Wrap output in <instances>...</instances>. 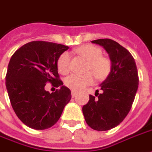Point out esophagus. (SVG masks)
Masks as SVG:
<instances>
[{
	"mask_svg": "<svg viewBox=\"0 0 152 152\" xmlns=\"http://www.w3.org/2000/svg\"><path fill=\"white\" fill-rule=\"evenodd\" d=\"M76 91H72V96L73 98L76 96Z\"/></svg>",
	"mask_w": 152,
	"mask_h": 152,
	"instance_id": "1",
	"label": "esophagus"
}]
</instances>
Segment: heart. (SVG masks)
Segmentation results:
<instances>
[{
  "instance_id": "1",
  "label": "heart",
  "mask_w": 152,
  "mask_h": 152,
  "mask_svg": "<svg viewBox=\"0 0 152 152\" xmlns=\"http://www.w3.org/2000/svg\"><path fill=\"white\" fill-rule=\"evenodd\" d=\"M76 53L87 61L86 72L78 75L72 74L65 79L66 86L75 91H79L94 82V76L98 80H104L111 71V61L109 58L102 56V49L93 44H85L77 48ZM57 67L61 74H66L70 70V56L68 53H62L57 61Z\"/></svg>"
}]
</instances>
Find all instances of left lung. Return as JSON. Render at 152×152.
<instances>
[{
	"label": "left lung",
	"mask_w": 152,
	"mask_h": 152,
	"mask_svg": "<svg viewBox=\"0 0 152 152\" xmlns=\"http://www.w3.org/2000/svg\"><path fill=\"white\" fill-rule=\"evenodd\" d=\"M102 46L111 61L109 75L101 84L99 94L90 95L82 108L86 124L97 131L117 127L129 113L138 88V73L132 54L118 43L109 39L91 41Z\"/></svg>",
	"instance_id": "obj_1"
}]
</instances>
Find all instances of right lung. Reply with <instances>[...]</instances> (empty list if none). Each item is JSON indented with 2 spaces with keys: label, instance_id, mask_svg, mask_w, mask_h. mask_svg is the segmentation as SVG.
Instances as JSON below:
<instances>
[{
  "label": "right lung",
  "instance_id": "1",
  "mask_svg": "<svg viewBox=\"0 0 152 152\" xmlns=\"http://www.w3.org/2000/svg\"><path fill=\"white\" fill-rule=\"evenodd\" d=\"M68 48L62 44L33 41L15 51L10 60L6 90L15 113L29 128H51L71 100V91L63 86L57 67L58 58ZM48 82L60 89L49 93L44 88Z\"/></svg>",
  "mask_w": 152,
  "mask_h": 152
}]
</instances>
